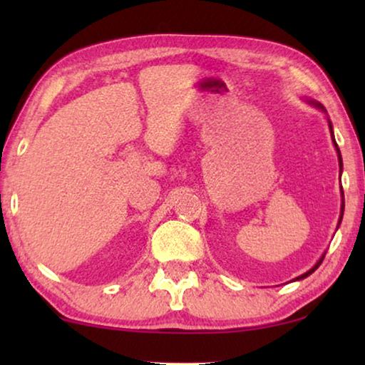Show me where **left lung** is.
I'll list each match as a JSON object with an SVG mask.
<instances>
[{
  "label": "left lung",
  "instance_id": "obj_1",
  "mask_svg": "<svg viewBox=\"0 0 365 365\" xmlns=\"http://www.w3.org/2000/svg\"><path fill=\"white\" fill-rule=\"evenodd\" d=\"M316 106L317 108H321V109H324V106H322V104H316ZM324 111H326V109H324ZM329 128H331V131H332V124H331V121H329ZM332 138H334V134H332ZM334 144H336V139H334ZM336 148H337V144H336ZM337 153H339V166H341V169H342V158H341V151H339V148H337ZM342 212H344V204H342ZM341 221H342V214H341ZM341 221H339V224H341ZM324 261V256L321 257V261H319L317 264H316V266H314L312 269H311V271H307L306 274H302V276H299L297 277V281H299V279H304V277H307L309 276V274H312L314 271H316V269L319 267V266H321V262Z\"/></svg>",
  "mask_w": 365,
  "mask_h": 365
}]
</instances>
